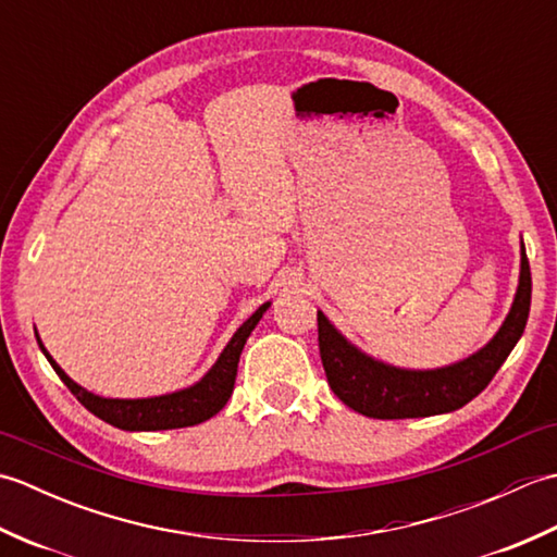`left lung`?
<instances>
[{
    "mask_svg": "<svg viewBox=\"0 0 557 557\" xmlns=\"http://www.w3.org/2000/svg\"><path fill=\"white\" fill-rule=\"evenodd\" d=\"M531 306V270L522 244V272L517 297L486 347L474 357L437 371H401L354 349L318 311V347L333 393L354 411L371 419H419L465 407L493 381L517 339L522 337Z\"/></svg>",
    "mask_w": 557,
    "mask_h": 557,
    "instance_id": "8db88e82",
    "label": "left lung"
}]
</instances>
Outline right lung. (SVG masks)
<instances>
[{
	"mask_svg": "<svg viewBox=\"0 0 557 557\" xmlns=\"http://www.w3.org/2000/svg\"><path fill=\"white\" fill-rule=\"evenodd\" d=\"M270 304H263L260 309L248 318V321L236 330L232 342L224 351L220 354L218 363L212 366L203 381L196 383L194 387H186L182 393L162 395V397H150V399H104L88 393L81 385H76L71 377L59 369L57 361L47 354V349L40 345L47 361L52 363L57 375L62 377L64 385L71 389L83 407L90 413H96L98 419L108 421L116 429L124 431H168V429H186V425L203 423L210 417L227 405L232 397L234 381H236V366H239L242 349L246 345L251 330L258 325L260 318H263L265 309ZM40 342V337H38Z\"/></svg>",
	"mask_w": 557,
	"mask_h": 557,
	"instance_id": "right-lung-1",
	"label": "right lung"
}]
</instances>
